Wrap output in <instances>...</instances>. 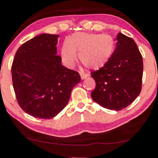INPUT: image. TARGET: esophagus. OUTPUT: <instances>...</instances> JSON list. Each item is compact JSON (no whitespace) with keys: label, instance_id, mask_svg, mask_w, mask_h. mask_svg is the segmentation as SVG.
I'll use <instances>...</instances> for the list:
<instances>
[{"label":"esophagus","instance_id":"esophagus-1","mask_svg":"<svg viewBox=\"0 0 158 158\" xmlns=\"http://www.w3.org/2000/svg\"><path fill=\"white\" fill-rule=\"evenodd\" d=\"M80 76H81V79H85L88 77V74H85V73H80Z\"/></svg>","mask_w":158,"mask_h":158}]
</instances>
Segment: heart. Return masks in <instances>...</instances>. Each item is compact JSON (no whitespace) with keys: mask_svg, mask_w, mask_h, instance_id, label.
<instances>
[{"mask_svg":"<svg viewBox=\"0 0 158 158\" xmlns=\"http://www.w3.org/2000/svg\"><path fill=\"white\" fill-rule=\"evenodd\" d=\"M115 48V41L108 34L77 32L66 40L61 48V58L68 67L75 65L79 53V60L85 67L98 70L106 64Z\"/></svg>","mask_w":158,"mask_h":158,"instance_id":"obj_1","label":"heart"}]
</instances>
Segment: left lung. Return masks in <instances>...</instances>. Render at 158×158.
<instances>
[{
    "label": "left lung",
    "mask_w": 158,
    "mask_h": 158,
    "mask_svg": "<svg viewBox=\"0 0 158 158\" xmlns=\"http://www.w3.org/2000/svg\"><path fill=\"white\" fill-rule=\"evenodd\" d=\"M143 57L132 38L118 33L116 48L106 64L91 73L96 82L94 101L111 110L132 103L142 88Z\"/></svg>",
    "instance_id": "left-lung-1"
}]
</instances>
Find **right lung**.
Here are the masks:
<instances>
[{
  "mask_svg": "<svg viewBox=\"0 0 158 158\" xmlns=\"http://www.w3.org/2000/svg\"><path fill=\"white\" fill-rule=\"evenodd\" d=\"M59 36L42 34L22 44L12 64L17 101L33 117L50 119L67 106L72 89L81 81L79 73L61 64L57 55Z\"/></svg>",
  "mask_w": 158,
  "mask_h": 158,
  "instance_id": "1",
  "label": "right lung"
}]
</instances>
